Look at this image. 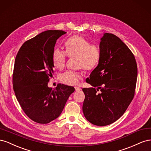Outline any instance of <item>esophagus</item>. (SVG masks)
Segmentation results:
<instances>
[{"instance_id": "1", "label": "esophagus", "mask_w": 151, "mask_h": 151, "mask_svg": "<svg viewBox=\"0 0 151 151\" xmlns=\"http://www.w3.org/2000/svg\"><path fill=\"white\" fill-rule=\"evenodd\" d=\"M75 90L77 91H80L81 90V88L79 87H75Z\"/></svg>"}]
</instances>
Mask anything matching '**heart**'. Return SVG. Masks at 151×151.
<instances>
[{"label":"heart","instance_id":"b5f03b06","mask_svg":"<svg viewBox=\"0 0 151 151\" xmlns=\"http://www.w3.org/2000/svg\"><path fill=\"white\" fill-rule=\"evenodd\" d=\"M66 52L55 48L52 53V62L55 67L62 69L65 67L67 55L70 57H77V65L86 70H92L96 67L101 58L99 48L96 45L81 36H74L68 38L65 43ZM82 75L78 72L67 70L60 75L63 83L76 86L79 83Z\"/></svg>","mask_w":151,"mask_h":151}]
</instances>
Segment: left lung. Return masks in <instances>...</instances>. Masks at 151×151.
<instances>
[{
  "label": "left lung",
  "mask_w": 151,
  "mask_h": 151,
  "mask_svg": "<svg viewBox=\"0 0 151 151\" xmlns=\"http://www.w3.org/2000/svg\"><path fill=\"white\" fill-rule=\"evenodd\" d=\"M99 50L98 65L86 79L97 88L83 89V111L92 124L106 126L119 119L133 99L137 66L130 50L115 35L104 33ZM99 89L101 93H97Z\"/></svg>",
  "instance_id": "8db88e82"
}]
</instances>
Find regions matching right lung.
Segmentation results:
<instances>
[{"mask_svg":"<svg viewBox=\"0 0 151 151\" xmlns=\"http://www.w3.org/2000/svg\"><path fill=\"white\" fill-rule=\"evenodd\" d=\"M66 33L62 30L42 32L23 43L14 62L13 88L18 102L30 119L46 124L62 112L74 87L58 84L48 86L54 74L52 53L57 40Z\"/></svg>","mask_w":151,"mask_h":151,"instance_id":"right-lung-1","label":"right lung"}]
</instances>
